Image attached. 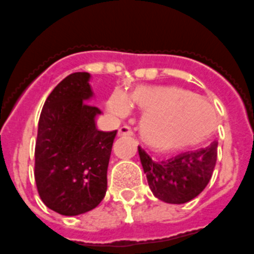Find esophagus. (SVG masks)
Listing matches in <instances>:
<instances>
[{"mask_svg": "<svg viewBox=\"0 0 254 254\" xmlns=\"http://www.w3.org/2000/svg\"><path fill=\"white\" fill-rule=\"evenodd\" d=\"M130 135H132V130L127 125H124L119 129V136H130Z\"/></svg>", "mask_w": 254, "mask_h": 254, "instance_id": "1", "label": "esophagus"}]
</instances>
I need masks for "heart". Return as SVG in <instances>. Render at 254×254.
<instances>
[{
    "instance_id": "heart-1",
    "label": "heart",
    "mask_w": 254,
    "mask_h": 254,
    "mask_svg": "<svg viewBox=\"0 0 254 254\" xmlns=\"http://www.w3.org/2000/svg\"><path fill=\"white\" fill-rule=\"evenodd\" d=\"M130 101L145 113L140 124L141 138L151 149L177 151L203 143L215 129L217 115L208 101L178 86H139ZM110 109L118 115L129 111V101L115 95Z\"/></svg>"
}]
</instances>
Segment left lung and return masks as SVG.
Here are the masks:
<instances>
[{
  "label": "left lung",
  "mask_w": 254,
  "mask_h": 254,
  "mask_svg": "<svg viewBox=\"0 0 254 254\" xmlns=\"http://www.w3.org/2000/svg\"><path fill=\"white\" fill-rule=\"evenodd\" d=\"M218 141L207 148L186 151L156 163L138 146L139 156L149 187L158 199L172 204H183L204 190L217 163Z\"/></svg>",
  "instance_id": "obj_1"
}]
</instances>
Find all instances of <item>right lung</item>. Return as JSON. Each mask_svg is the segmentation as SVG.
Returning <instances> with one entry per match:
<instances>
[{
	"mask_svg": "<svg viewBox=\"0 0 254 254\" xmlns=\"http://www.w3.org/2000/svg\"><path fill=\"white\" fill-rule=\"evenodd\" d=\"M89 72L66 76L47 96L35 146V182L46 207L79 215L98 207L108 188L109 159L118 130L100 131V109L92 96Z\"/></svg>",
	"mask_w": 254,
	"mask_h": 254,
	"instance_id": "right-lung-1",
	"label": "right lung"
}]
</instances>
